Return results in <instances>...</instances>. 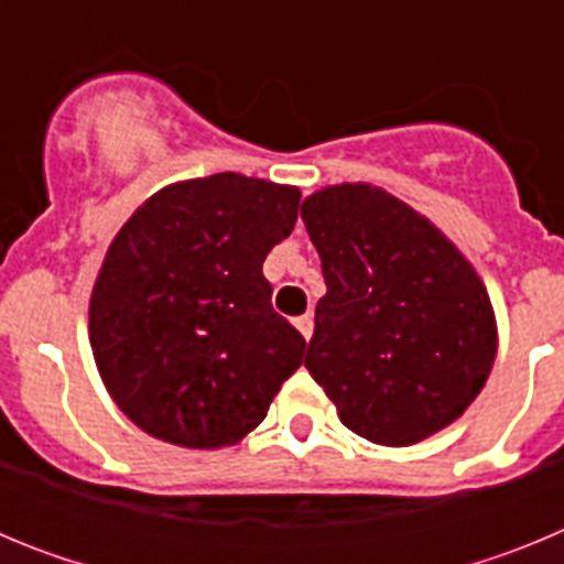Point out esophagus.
<instances>
[{"mask_svg":"<svg viewBox=\"0 0 564 564\" xmlns=\"http://www.w3.org/2000/svg\"><path fill=\"white\" fill-rule=\"evenodd\" d=\"M293 325H296V330L302 333V336H305V338L313 336V316H311V313H305V316L293 318Z\"/></svg>","mask_w":564,"mask_h":564,"instance_id":"34e87169","label":"esophagus"}]
</instances>
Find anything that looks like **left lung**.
Masks as SVG:
<instances>
[{
	"label": "left lung",
	"instance_id": "8db88e82",
	"mask_svg": "<svg viewBox=\"0 0 564 564\" xmlns=\"http://www.w3.org/2000/svg\"><path fill=\"white\" fill-rule=\"evenodd\" d=\"M302 220L327 285L305 367L344 426L381 446L446 430L497 356L475 265L430 217L370 183L313 192Z\"/></svg>",
	"mask_w": 564,
	"mask_h": 564
}]
</instances>
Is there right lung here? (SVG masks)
<instances>
[{"label":"right lung","mask_w":564,"mask_h":564,"mask_svg":"<svg viewBox=\"0 0 564 564\" xmlns=\"http://www.w3.org/2000/svg\"><path fill=\"white\" fill-rule=\"evenodd\" d=\"M299 197L220 172L154 192L115 234L89 296V344L109 398L147 435L234 446L299 370L305 338L262 276Z\"/></svg>","instance_id":"1"}]
</instances>
